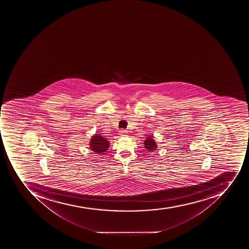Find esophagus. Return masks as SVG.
I'll list each match as a JSON object with an SVG mask.
<instances>
[{
  "instance_id": "esophagus-1",
  "label": "esophagus",
  "mask_w": 249,
  "mask_h": 249,
  "mask_svg": "<svg viewBox=\"0 0 249 249\" xmlns=\"http://www.w3.org/2000/svg\"><path fill=\"white\" fill-rule=\"evenodd\" d=\"M127 131H125V130L122 129L120 131L121 136H125V135H127Z\"/></svg>"
}]
</instances>
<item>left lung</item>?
<instances>
[{
    "label": "left lung",
    "mask_w": 249,
    "mask_h": 249,
    "mask_svg": "<svg viewBox=\"0 0 249 249\" xmlns=\"http://www.w3.org/2000/svg\"><path fill=\"white\" fill-rule=\"evenodd\" d=\"M144 145H145V148H146V149H148L149 151L156 150L157 147V144H156L154 140H153V137L147 138L145 140Z\"/></svg>",
    "instance_id": "left-lung-1"
}]
</instances>
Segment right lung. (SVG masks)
<instances>
[{
    "mask_svg": "<svg viewBox=\"0 0 249 249\" xmlns=\"http://www.w3.org/2000/svg\"><path fill=\"white\" fill-rule=\"evenodd\" d=\"M109 142L104 139L101 135H95L90 140V149L97 154H104L109 148Z\"/></svg>",
    "mask_w": 249,
    "mask_h": 249,
    "instance_id": "obj_1",
    "label": "right lung"
}]
</instances>
